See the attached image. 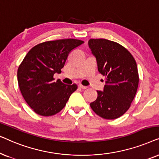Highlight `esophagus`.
I'll return each instance as SVG.
<instances>
[{
	"label": "esophagus",
	"instance_id": "34e87169",
	"mask_svg": "<svg viewBox=\"0 0 159 159\" xmlns=\"http://www.w3.org/2000/svg\"><path fill=\"white\" fill-rule=\"evenodd\" d=\"M78 87H79L80 89H86L87 88V86H85L81 85V84H79V85H78Z\"/></svg>",
	"mask_w": 159,
	"mask_h": 159
}]
</instances>
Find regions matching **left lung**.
<instances>
[{"label": "left lung", "mask_w": 159, "mask_h": 159, "mask_svg": "<svg viewBox=\"0 0 159 159\" xmlns=\"http://www.w3.org/2000/svg\"><path fill=\"white\" fill-rule=\"evenodd\" d=\"M88 43L98 71L106 78L103 92L97 91V98L90 106L100 117L116 119L128 111L136 94L139 84L136 61L116 42L99 39H90Z\"/></svg>", "instance_id": "1"}]
</instances>
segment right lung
<instances>
[{
    "instance_id": "obj_1",
    "label": "right lung",
    "mask_w": 159,
    "mask_h": 159,
    "mask_svg": "<svg viewBox=\"0 0 159 159\" xmlns=\"http://www.w3.org/2000/svg\"><path fill=\"white\" fill-rule=\"evenodd\" d=\"M84 43L77 39L46 41L34 46L19 66L17 80L25 100L33 111L42 116L58 113L69 97L77 89L75 84L66 85L54 81V73H60L67 56Z\"/></svg>"
}]
</instances>
